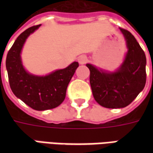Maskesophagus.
I'll list each match as a JSON object with an SVG mask.
<instances>
[{
    "label": "esophagus",
    "mask_w": 153,
    "mask_h": 153,
    "mask_svg": "<svg viewBox=\"0 0 153 153\" xmlns=\"http://www.w3.org/2000/svg\"><path fill=\"white\" fill-rule=\"evenodd\" d=\"M78 61H79V63L81 64V65H83V64H86L88 62V57L86 56H84V55H82V56H80L79 58H78Z\"/></svg>",
    "instance_id": "1"
}]
</instances>
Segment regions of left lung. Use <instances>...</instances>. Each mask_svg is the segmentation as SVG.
<instances>
[{
  "label": "left lung",
  "mask_w": 153,
  "mask_h": 153,
  "mask_svg": "<svg viewBox=\"0 0 153 153\" xmlns=\"http://www.w3.org/2000/svg\"><path fill=\"white\" fill-rule=\"evenodd\" d=\"M128 51L115 72H105L87 64L90 70V85L96 102L106 108H123L136 98L146 83V56L130 32L120 28Z\"/></svg>",
  "instance_id": "left-lung-1"
}]
</instances>
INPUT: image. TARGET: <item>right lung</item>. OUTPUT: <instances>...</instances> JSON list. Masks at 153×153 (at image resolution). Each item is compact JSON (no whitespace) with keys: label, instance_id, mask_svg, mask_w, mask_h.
<instances>
[{"label":"right lung","instance_id":"add662e5","mask_svg":"<svg viewBox=\"0 0 153 153\" xmlns=\"http://www.w3.org/2000/svg\"><path fill=\"white\" fill-rule=\"evenodd\" d=\"M40 26L30 27L19 36L8 51L5 65L13 93L33 109L45 111L63 102L68 84L79 63L73 62L65 69L56 70L46 76L28 73L22 65L20 53L26 39Z\"/></svg>","mask_w":153,"mask_h":153}]
</instances>
